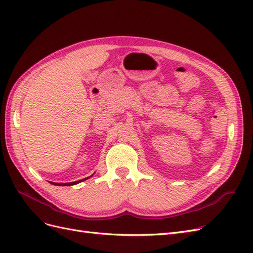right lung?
Returning <instances> with one entry per match:
<instances>
[{"label": "right lung", "mask_w": 253, "mask_h": 253, "mask_svg": "<svg viewBox=\"0 0 253 253\" xmlns=\"http://www.w3.org/2000/svg\"><path fill=\"white\" fill-rule=\"evenodd\" d=\"M91 176H93V175H91ZM89 177H90V176H89ZM89 177L83 178V179H80V180H77V181H73V182H64V183H62V182H51V181H49V182L52 183V185H55V186H74V185H77V183H79V182H82L84 180L88 179Z\"/></svg>", "instance_id": "1"}]
</instances>
